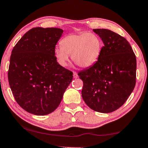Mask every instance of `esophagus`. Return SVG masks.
<instances>
[{"label": "esophagus", "instance_id": "esophagus-1", "mask_svg": "<svg viewBox=\"0 0 148 148\" xmlns=\"http://www.w3.org/2000/svg\"><path fill=\"white\" fill-rule=\"evenodd\" d=\"M73 76L74 78H77L78 77V75L77 74V72H73Z\"/></svg>", "mask_w": 148, "mask_h": 148}]
</instances>
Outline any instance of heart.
<instances>
[{
    "instance_id": "1",
    "label": "heart",
    "mask_w": 148,
    "mask_h": 148,
    "mask_svg": "<svg viewBox=\"0 0 148 148\" xmlns=\"http://www.w3.org/2000/svg\"><path fill=\"white\" fill-rule=\"evenodd\" d=\"M60 47L55 50V55L62 66H67L69 55L76 64L82 68H89L98 61L102 52V39L93 33L82 32L70 34L63 37Z\"/></svg>"
}]
</instances>
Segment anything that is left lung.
Wrapping results in <instances>:
<instances>
[{"label":"left lung","instance_id":"left-lung-1","mask_svg":"<svg viewBox=\"0 0 148 148\" xmlns=\"http://www.w3.org/2000/svg\"><path fill=\"white\" fill-rule=\"evenodd\" d=\"M103 42L95 64L78 73L82 96L93 111L109 113L123 105L136 85V58L128 41L109 29H93Z\"/></svg>","mask_w":148,"mask_h":148}]
</instances>
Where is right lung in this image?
I'll list each match as a JSON object with an SVG mask.
<instances>
[{"label": "right lung", "instance_id": "obj_1", "mask_svg": "<svg viewBox=\"0 0 148 148\" xmlns=\"http://www.w3.org/2000/svg\"><path fill=\"white\" fill-rule=\"evenodd\" d=\"M62 33L60 28H32L12 51L9 85L18 104L29 113L53 112L72 80L73 73L58 64L55 55Z\"/></svg>", "mask_w": 148, "mask_h": 148}]
</instances>
